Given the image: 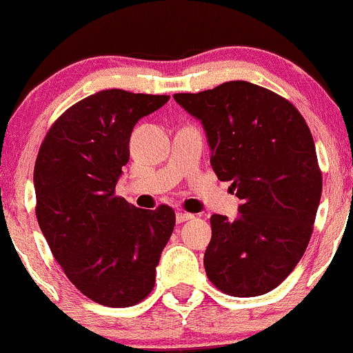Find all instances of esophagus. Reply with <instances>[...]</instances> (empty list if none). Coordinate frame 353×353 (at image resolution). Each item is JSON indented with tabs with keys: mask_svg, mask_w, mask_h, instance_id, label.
<instances>
[{
	"mask_svg": "<svg viewBox=\"0 0 353 353\" xmlns=\"http://www.w3.org/2000/svg\"><path fill=\"white\" fill-rule=\"evenodd\" d=\"M194 219V214H188V212H176V223H185V221H190Z\"/></svg>",
	"mask_w": 353,
	"mask_h": 353,
	"instance_id": "esophagus-1",
	"label": "esophagus"
}]
</instances>
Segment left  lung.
Segmentation results:
<instances>
[{
	"label": "left lung",
	"instance_id": "1",
	"mask_svg": "<svg viewBox=\"0 0 353 353\" xmlns=\"http://www.w3.org/2000/svg\"><path fill=\"white\" fill-rule=\"evenodd\" d=\"M173 98L201 121L214 172L243 202L234 221L210 217L207 277L236 297L270 292L303 258L321 201L310 127L290 101L248 81Z\"/></svg>",
	"mask_w": 353,
	"mask_h": 353
}]
</instances>
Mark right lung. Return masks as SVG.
Returning a JSON list of instances; mask_svg holds the SVG:
<instances>
[{"instance_id":"right-lung-1","label":"right lung","mask_w":353,"mask_h":353,"mask_svg":"<svg viewBox=\"0 0 353 353\" xmlns=\"http://www.w3.org/2000/svg\"><path fill=\"white\" fill-rule=\"evenodd\" d=\"M168 95L103 90L50 127L34 168L37 221L57 263L86 297L110 307L141 303L175 228L172 207L144 210L115 195L134 125Z\"/></svg>"}]
</instances>
